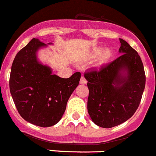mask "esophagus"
<instances>
[{
	"instance_id": "esophagus-1",
	"label": "esophagus",
	"mask_w": 156,
	"mask_h": 156,
	"mask_svg": "<svg viewBox=\"0 0 156 156\" xmlns=\"http://www.w3.org/2000/svg\"><path fill=\"white\" fill-rule=\"evenodd\" d=\"M87 80H86L85 77L83 76L81 77V79H80V84H83V85H84V84H87Z\"/></svg>"
}]
</instances>
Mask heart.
Masks as SVG:
<instances>
[{"instance_id": "1", "label": "heart", "mask_w": 156, "mask_h": 156, "mask_svg": "<svg viewBox=\"0 0 156 156\" xmlns=\"http://www.w3.org/2000/svg\"><path fill=\"white\" fill-rule=\"evenodd\" d=\"M100 54H101L100 55V61L102 63H105V62L107 61L111 57V56H112V52H111V50L109 49H106V50L102 52V48L98 47V48L94 49L92 51L91 57L92 58H96V57H99Z\"/></svg>"}]
</instances>
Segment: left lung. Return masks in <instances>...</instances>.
<instances>
[{
  "label": "left lung",
  "instance_id": "8db88e82",
  "mask_svg": "<svg viewBox=\"0 0 156 156\" xmlns=\"http://www.w3.org/2000/svg\"><path fill=\"white\" fill-rule=\"evenodd\" d=\"M119 57L99 69L84 73L88 83L87 109L98 126L112 128L131 118L142 99L146 74L139 55L124 40L120 39Z\"/></svg>",
  "mask_w": 156,
  "mask_h": 156
}]
</instances>
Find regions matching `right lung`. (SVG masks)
<instances>
[{
	"mask_svg": "<svg viewBox=\"0 0 156 156\" xmlns=\"http://www.w3.org/2000/svg\"><path fill=\"white\" fill-rule=\"evenodd\" d=\"M48 44H52L49 43ZM47 44L34 38L20 50L10 70V91L22 118L41 127L57 124L66 110L69 96L79 85L81 73L64 79L38 61L37 51Z\"/></svg>",
	"mask_w": 156,
	"mask_h": 156,
	"instance_id": "right-lung-1",
	"label": "right lung"
}]
</instances>
